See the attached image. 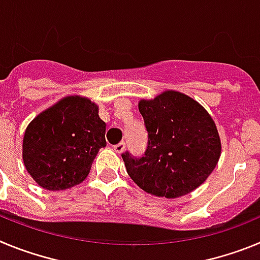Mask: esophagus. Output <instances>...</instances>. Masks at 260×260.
I'll use <instances>...</instances> for the list:
<instances>
[{
  "label": "esophagus",
  "instance_id": "1",
  "mask_svg": "<svg viewBox=\"0 0 260 260\" xmlns=\"http://www.w3.org/2000/svg\"><path fill=\"white\" fill-rule=\"evenodd\" d=\"M125 142H119L118 144H116V146L113 147L114 151H116L117 153H122L123 151H125Z\"/></svg>",
  "mask_w": 260,
  "mask_h": 260
}]
</instances>
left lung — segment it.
I'll list each match as a JSON object with an SVG mask.
<instances>
[{"label":"left lung","instance_id":"left-lung-1","mask_svg":"<svg viewBox=\"0 0 260 260\" xmlns=\"http://www.w3.org/2000/svg\"><path fill=\"white\" fill-rule=\"evenodd\" d=\"M139 112L148 132L142 158L122 153L126 171L142 190L174 199L194 191L213 172L221 141L211 114L197 100L167 89L142 99Z\"/></svg>","mask_w":260,"mask_h":260}]
</instances>
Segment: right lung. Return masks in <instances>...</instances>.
Wrapping results in <instances>:
<instances>
[{
	"instance_id": "add662e5",
	"label": "right lung",
	"mask_w": 260,
	"mask_h": 260,
	"mask_svg": "<svg viewBox=\"0 0 260 260\" xmlns=\"http://www.w3.org/2000/svg\"><path fill=\"white\" fill-rule=\"evenodd\" d=\"M105 127L96 103L79 95L62 98L27 126L22 146L27 172L50 191L79 185L107 146Z\"/></svg>"
}]
</instances>
